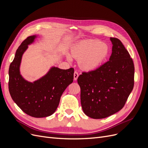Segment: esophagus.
Returning a JSON list of instances; mask_svg holds the SVG:
<instances>
[{"label":"esophagus","mask_w":148,"mask_h":148,"mask_svg":"<svg viewBox=\"0 0 148 148\" xmlns=\"http://www.w3.org/2000/svg\"><path fill=\"white\" fill-rule=\"evenodd\" d=\"M73 76H74V79H75V80H77V78H78V76H79L78 73L77 72V71H75Z\"/></svg>","instance_id":"1"}]
</instances>
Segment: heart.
Returning a JSON list of instances; mask_svg holds the SVG:
<instances>
[{"label":"heart","instance_id":"obj_1","mask_svg":"<svg viewBox=\"0 0 148 148\" xmlns=\"http://www.w3.org/2000/svg\"><path fill=\"white\" fill-rule=\"evenodd\" d=\"M109 53V47L104 42L88 40L80 42L73 51V56L78 59L80 68L93 70L101 65Z\"/></svg>","mask_w":148,"mask_h":148}]
</instances>
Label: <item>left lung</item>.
<instances>
[{
  "label": "left lung",
  "instance_id": "obj_1",
  "mask_svg": "<svg viewBox=\"0 0 148 148\" xmlns=\"http://www.w3.org/2000/svg\"><path fill=\"white\" fill-rule=\"evenodd\" d=\"M112 52L109 60L97 69L83 72L77 79L81 104L89 117L101 119L122 109L134 86L135 67L120 39L110 38Z\"/></svg>",
  "mask_w": 148,
  "mask_h": 148
}]
</instances>
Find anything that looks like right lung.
<instances>
[{
    "instance_id": "obj_1",
    "label": "right lung",
    "mask_w": 148,
    "mask_h": 148,
    "mask_svg": "<svg viewBox=\"0 0 148 148\" xmlns=\"http://www.w3.org/2000/svg\"><path fill=\"white\" fill-rule=\"evenodd\" d=\"M36 36H31L22 42L10 65L8 89L16 105L28 115L36 118L46 117L55 112L60 97L73 81L74 69L52 67L43 77L33 83L21 77L20 65L21 57Z\"/></svg>"
}]
</instances>
